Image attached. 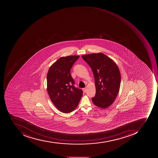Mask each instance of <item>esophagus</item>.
I'll use <instances>...</instances> for the list:
<instances>
[{
    "instance_id": "esophagus-1",
    "label": "esophagus",
    "mask_w": 158,
    "mask_h": 158,
    "mask_svg": "<svg viewBox=\"0 0 158 158\" xmlns=\"http://www.w3.org/2000/svg\"><path fill=\"white\" fill-rule=\"evenodd\" d=\"M83 90L85 93L86 91V88H83Z\"/></svg>"
}]
</instances>
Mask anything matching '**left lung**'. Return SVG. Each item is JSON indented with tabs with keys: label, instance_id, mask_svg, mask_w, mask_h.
<instances>
[{
	"label": "left lung",
	"instance_id": "left-lung-1",
	"mask_svg": "<svg viewBox=\"0 0 158 158\" xmlns=\"http://www.w3.org/2000/svg\"><path fill=\"white\" fill-rule=\"evenodd\" d=\"M81 57L92 69L95 80L96 94L92 101L99 107L106 108L114 101L120 90L121 77L119 68L113 60L102 53Z\"/></svg>",
	"mask_w": 158,
	"mask_h": 158
}]
</instances>
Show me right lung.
<instances>
[{"instance_id":"add662e5","label":"right lung","mask_w":158,"mask_h":158,"mask_svg":"<svg viewBox=\"0 0 158 158\" xmlns=\"http://www.w3.org/2000/svg\"><path fill=\"white\" fill-rule=\"evenodd\" d=\"M79 56L62 57L51 66L47 74V90L51 101L57 109L69 113L78 105L82 90L74 86L70 70Z\"/></svg>"}]
</instances>
